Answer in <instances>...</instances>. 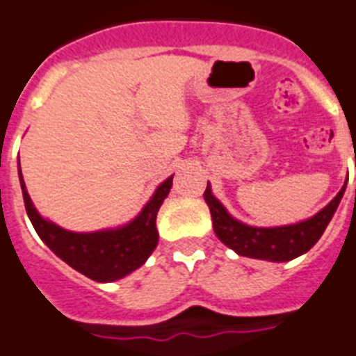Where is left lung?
<instances>
[{
  "label": "left lung",
  "mask_w": 356,
  "mask_h": 356,
  "mask_svg": "<svg viewBox=\"0 0 356 356\" xmlns=\"http://www.w3.org/2000/svg\"><path fill=\"white\" fill-rule=\"evenodd\" d=\"M346 183L340 188V192L333 197V201L313 217L298 220L295 224L271 226V228L250 226L243 220L235 219L234 215L228 213L222 202L213 195L210 183L206 186L204 201L210 206L215 235L219 237L220 243L232 248L237 255L270 262H288L309 252L316 241L322 237L324 229L327 228V224L339 208L340 199L344 195Z\"/></svg>",
  "instance_id": "obj_1"
}]
</instances>
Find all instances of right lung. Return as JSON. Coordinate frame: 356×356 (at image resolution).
<instances>
[{"instance_id":"right-lung-1","label":"right lung","mask_w":356,"mask_h":356,"mask_svg":"<svg viewBox=\"0 0 356 356\" xmlns=\"http://www.w3.org/2000/svg\"><path fill=\"white\" fill-rule=\"evenodd\" d=\"M19 166V164H17ZM19 170V183L25 199V208L32 226L47 246L70 268L83 273L95 282H113L141 268L157 246V211L168 197L172 188L170 175L157 186L150 201L146 202L137 217L118 228L97 229V232H70L44 219L35 210L31 195L26 192L25 181Z\"/></svg>"}]
</instances>
